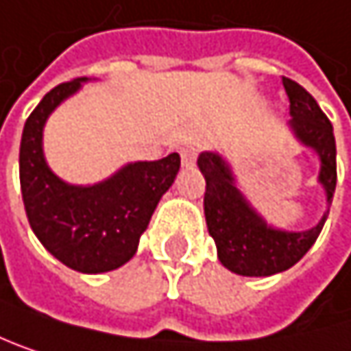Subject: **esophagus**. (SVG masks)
<instances>
[{
	"label": "esophagus",
	"instance_id": "obj_1",
	"mask_svg": "<svg viewBox=\"0 0 351 351\" xmlns=\"http://www.w3.org/2000/svg\"><path fill=\"white\" fill-rule=\"evenodd\" d=\"M182 165L184 167H192L194 163H196V149H192V147H186V149H182Z\"/></svg>",
	"mask_w": 351,
	"mask_h": 351
}]
</instances>
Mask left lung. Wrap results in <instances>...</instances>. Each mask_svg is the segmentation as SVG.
Here are the masks:
<instances>
[{"label": "left lung", "mask_w": 351, "mask_h": 351, "mask_svg": "<svg viewBox=\"0 0 351 351\" xmlns=\"http://www.w3.org/2000/svg\"><path fill=\"white\" fill-rule=\"evenodd\" d=\"M290 99V126L294 134L313 147L321 157L319 182L327 192V202H333L337 184L335 136L329 118L323 114L315 97L296 82L282 77ZM198 167L206 180L204 215L208 233L217 243L219 260L225 267L241 276H271L298 262L317 241L329 210L317 227L300 233L276 231L267 227L245 202L233 184L229 163L219 153H202Z\"/></svg>", "instance_id": "left-lung-1"}]
</instances>
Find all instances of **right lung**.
Returning <instances> with one entry per match:
<instances>
[{"label": "right lung", "instance_id": "right-lung-1", "mask_svg": "<svg viewBox=\"0 0 351 351\" xmlns=\"http://www.w3.org/2000/svg\"><path fill=\"white\" fill-rule=\"evenodd\" d=\"M82 82L86 77L53 88L28 116L20 143V186L28 223L40 243L71 269L101 274L136 254L143 231L178 176L180 155L130 163L89 188L61 182L45 161L43 126Z\"/></svg>", "mask_w": 351, "mask_h": 351}]
</instances>
